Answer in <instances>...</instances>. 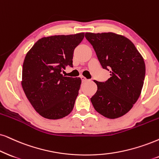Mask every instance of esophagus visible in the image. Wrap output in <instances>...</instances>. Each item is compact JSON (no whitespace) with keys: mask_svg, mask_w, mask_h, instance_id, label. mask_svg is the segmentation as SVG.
I'll return each instance as SVG.
<instances>
[{"mask_svg":"<svg viewBox=\"0 0 159 159\" xmlns=\"http://www.w3.org/2000/svg\"><path fill=\"white\" fill-rule=\"evenodd\" d=\"M81 81H83V82H84V81H88V79H87V78H86V77H84V76H81Z\"/></svg>","mask_w":159,"mask_h":159,"instance_id":"1","label":"esophagus"}]
</instances>
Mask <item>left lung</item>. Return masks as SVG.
I'll return each instance as SVG.
<instances>
[{"label": "left lung", "mask_w": 159, "mask_h": 159, "mask_svg": "<svg viewBox=\"0 0 159 159\" xmlns=\"http://www.w3.org/2000/svg\"><path fill=\"white\" fill-rule=\"evenodd\" d=\"M100 65L110 71L105 82L98 86L91 98L94 109L109 119L128 113L141 94L145 76V64L135 45L128 38L112 32L86 33Z\"/></svg>", "instance_id": "1"}]
</instances>
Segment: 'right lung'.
<instances>
[{
	"label": "right lung",
	"instance_id": "1",
	"mask_svg": "<svg viewBox=\"0 0 159 159\" xmlns=\"http://www.w3.org/2000/svg\"><path fill=\"white\" fill-rule=\"evenodd\" d=\"M84 37V33L43 37L26 54L22 87L36 111L46 119H61L73 111L81 79L61 73L66 66L73 67L74 50Z\"/></svg>",
	"mask_w": 159,
	"mask_h": 159
}]
</instances>
